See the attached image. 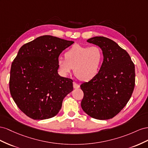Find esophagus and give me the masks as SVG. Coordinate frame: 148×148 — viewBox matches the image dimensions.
<instances>
[{
	"label": "esophagus",
	"mask_w": 148,
	"mask_h": 148,
	"mask_svg": "<svg viewBox=\"0 0 148 148\" xmlns=\"http://www.w3.org/2000/svg\"><path fill=\"white\" fill-rule=\"evenodd\" d=\"M73 87H74V88H79L80 87V86L78 84L74 82H73Z\"/></svg>",
	"instance_id": "esophagus-1"
}]
</instances>
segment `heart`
<instances>
[{"label": "heart", "mask_w": 148, "mask_h": 148, "mask_svg": "<svg viewBox=\"0 0 148 148\" xmlns=\"http://www.w3.org/2000/svg\"><path fill=\"white\" fill-rule=\"evenodd\" d=\"M65 59L59 58L57 64L63 75L71 73L74 67V74L82 81H88L98 74L103 60L102 49L97 46H84L75 44L67 51Z\"/></svg>", "instance_id": "obj_1"}]
</instances>
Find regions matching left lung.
<instances>
[{"mask_svg":"<svg viewBox=\"0 0 148 148\" xmlns=\"http://www.w3.org/2000/svg\"><path fill=\"white\" fill-rule=\"evenodd\" d=\"M87 41L99 46L103 61L96 76L81 85L84 92L81 107L95 119H110L132 97L135 85L134 64L129 54L110 39L94 36Z\"/></svg>","mask_w":148,"mask_h":148,"instance_id":"obj_1","label":"left lung"}]
</instances>
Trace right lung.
<instances>
[{
  "label": "right lung",
  "instance_id": "add662e5",
  "mask_svg": "<svg viewBox=\"0 0 148 148\" xmlns=\"http://www.w3.org/2000/svg\"><path fill=\"white\" fill-rule=\"evenodd\" d=\"M74 43L51 35L23 45L12 63L10 94L20 110L34 120L56 115L65 97L73 90V80L58 74L63 50Z\"/></svg>",
  "mask_w": 148,
  "mask_h": 148
}]
</instances>
